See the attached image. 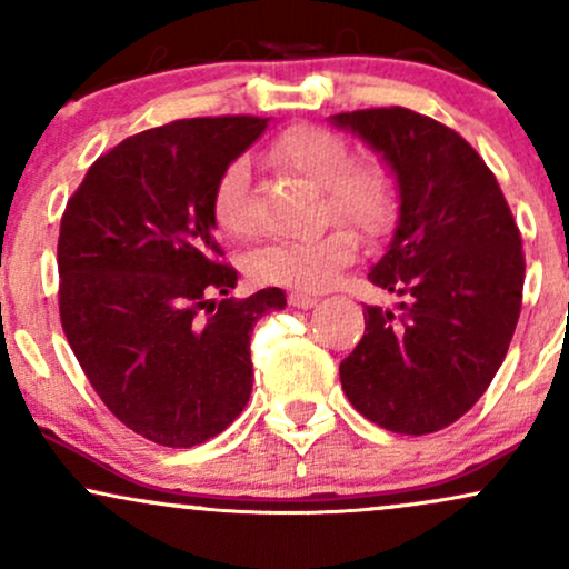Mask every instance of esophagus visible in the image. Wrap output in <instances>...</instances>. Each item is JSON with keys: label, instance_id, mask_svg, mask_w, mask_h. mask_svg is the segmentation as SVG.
Masks as SVG:
<instances>
[{"label": "esophagus", "instance_id": "esophagus-1", "mask_svg": "<svg viewBox=\"0 0 569 569\" xmlns=\"http://www.w3.org/2000/svg\"><path fill=\"white\" fill-rule=\"evenodd\" d=\"M318 302L316 293H307V291H291L289 293V305L293 307H312Z\"/></svg>", "mask_w": 569, "mask_h": 569}]
</instances>
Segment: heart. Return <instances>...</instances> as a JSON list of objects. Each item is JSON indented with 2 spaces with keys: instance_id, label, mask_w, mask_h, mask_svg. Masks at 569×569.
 I'll return each instance as SVG.
<instances>
[{
  "instance_id": "heart-1",
  "label": "heart",
  "mask_w": 569,
  "mask_h": 569,
  "mask_svg": "<svg viewBox=\"0 0 569 569\" xmlns=\"http://www.w3.org/2000/svg\"><path fill=\"white\" fill-rule=\"evenodd\" d=\"M272 154L323 187L326 217L350 223L367 238H382L398 217L396 176L382 160H352L345 136L321 126H293L272 141ZM213 219L232 238H248L257 227L251 208V168L246 158L227 162L213 187ZM358 253V234L343 224L310 240H278L248 259L257 283L321 291Z\"/></svg>"
}]
</instances>
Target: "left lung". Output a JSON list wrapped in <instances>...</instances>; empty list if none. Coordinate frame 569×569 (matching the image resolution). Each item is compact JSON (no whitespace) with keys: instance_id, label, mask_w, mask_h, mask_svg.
<instances>
[{"instance_id":"left-lung-1","label":"left lung","mask_w":569,"mask_h":569,"mask_svg":"<svg viewBox=\"0 0 569 569\" xmlns=\"http://www.w3.org/2000/svg\"><path fill=\"white\" fill-rule=\"evenodd\" d=\"M382 154L398 184V227L369 280L396 310L367 305L361 342L339 363L345 396L385 430L452 426L498 375L525 289L511 208L479 152L411 109L331 117Z\"/></svg>"}]
</instances>
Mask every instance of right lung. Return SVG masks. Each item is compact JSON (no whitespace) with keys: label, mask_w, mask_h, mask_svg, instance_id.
Returning <instances> with one entry per match:
<instances>
[{"label":"right lung","mask_w":569,"mask_h":569,"mask_svg":"<svg viewBox=\"0 0 569 569\" xmlns=\"http://www.w3.org/2000/svg\"><path fill=\"white\" fill-rule=\"evenodd\" d=\"M267 117H192L101 154L61 217L58 310L77 361L122 426L160 447L219 436L251 396V331L286 293L227 297L213 187ZM217 296L224 300L216 302Z\"/></svg>","instance_id":"right-lung-1"}]
</instances>
